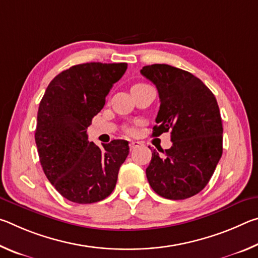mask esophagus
<instances>
[{"instance_id": "1", "label": "esophagus", "mask_w": 258, "mask_h": 258, "mask_svg": "<svg viewBox=\"0 0 258 258\" xmlns=\"http://www.w3.org/2000/svg\"><path fill=\"white\" fill-rule=\"evenodd\" d=\"M140 145H141V142H139V141H131L130 142V148L131 149H135V148H138Z\"/></svg>"}]
</instances>
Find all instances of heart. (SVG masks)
<instances>
[{"mask_svg": "<svg viewBox=\"0 0 258 258\" xmlns=\"http://www.w3.org/2000/svg\"><path fill=\"white\" fill-rule=\"evenodd\" d=\"M141 85H146V84H143V83H139V84H135L133 87H135V86H141ZM130 132H132V130H130Z\"/></svg>", "mask_w": 258, "mask_h": 258, "instance_id": "heart-1", "label": "heart"}]
</instances>
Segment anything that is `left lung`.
Segmentation results:
<instances>
[{
	"mask_svg": "<svg viewBox=\"0 0 258 258\" xmlns=\"http://www.w3.org/2000/svg\"><path fill=\"white\" fill-rule=\"evenodd\" d=\"M141 74L156 85L160 99L152 135L169 131L173 142L163 154L152 151L147 178L161 197L190 198L207 185L223 151L217 101L198 77L183 69L155 63Z\"/></svg>",
	"mask_w": 258,
	"mask_h": 258,
	"instance_id": "obj_1",
	"label": "left lung"
}]
</instances>
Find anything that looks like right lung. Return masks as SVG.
<instances>
[{
	"mask_svg": "<svg viewBox=\"0 0 258 258\" xmlns=\"http://www.w3.org/2000/svg\"><path fill=\"white\" fill-rule=\"evenodd\" d=\"M126 69L125 62L76 64L56 75L41 100L35 131L40 161L47 180L69 202L97 203L115 189L128 142L113 140L99 148L89 142L86 130Z\"/></svg>",
	"mask_w": 258,
	"mask_h": 258,
	"instance_id": "1",
	"label": "right lung"
}]
</instances>
